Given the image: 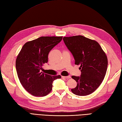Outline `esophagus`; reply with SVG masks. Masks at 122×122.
I'll use <instances>...</instances> for the list:
<instances>
[{
	"label": "esophagus",
	"mask_w": 122,
	"mask_h": 122,
	"mask_svg": "<svg viewBox=\"0 0 122 122\" xmlns=\"http://www.w3.org/2000/svg\"><path fill=\"white\" fill-rule=\"evenodd\" d=\"M62 78H66V79H69L71 78V76L70 75L69 76H62Z\"/></svg>",
	"instance_id": "1"
}]
</instances>
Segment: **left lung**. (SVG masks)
Segmentation results:
<instances>
[{"instance_id":"8db88e82","label":"left lung","mask_w":122,"mask_h":122,"mask_svg":"<svg viewBox=\"0 0 122 122\" xmlns=\"http://www.w3.org/2000/svg\"><path fill=\"white\" fill-rule=\"evenodd\" d=\"M63 39L75 64L80 66L81 76H72L77 86L71 91L77 96L88 95L98 88L105 77L107 56L98 42L83 36L64 37Z\"/></svg>"}]
</instances>
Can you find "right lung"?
I'll return each mask as SVG.
<instances>
[{"mask_svg":"<svg viewBox=\"0 0 122 122\" xmlns=\"http://www.w3.org/2000/svg\"><path fill=\"white\" fill-rule=\"evenodd\" d=\"M62 36H43L26 42L17 56V74L25 89L33 96L43 97L52 90V83L60 75L51 76L41 71L48 62L50 50L62 39Z\"/></svg>","mask_w":122,"mask_h":122,"instance_id":"1","label":"right lung"}]
</instances>
